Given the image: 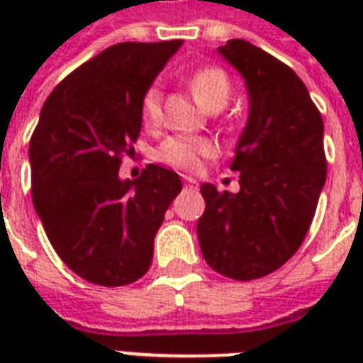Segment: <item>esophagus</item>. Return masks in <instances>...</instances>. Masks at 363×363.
Segmentation results:
<instances>
[{
  "label": "esophagus",
  "mask_w": 363,
  "mask_h": 363,
  "mask_svg": "<svg viewBox=\"0 0 363 363\" xmlns=\"http://www.w3.org/2000/svg\"><path fill=\"white\" fill-rule=\"evenodd\" d=\"M184 190L196 192V190H198V181L192 179V177H184Z\"/></svg>",
  "instance_id": "34e87169"
}]
</instances>
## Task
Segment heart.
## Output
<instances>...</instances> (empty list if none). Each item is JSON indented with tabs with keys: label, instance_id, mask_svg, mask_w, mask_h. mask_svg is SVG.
I'll list each match as a JSON object with an SVG mask.
<instances>
[{
	"label": "heart",
	"instance_id": "b5f03b06",
	"mask_svg": "<svg viewBox=\"0 0 363 363\" xmlns=\"http://www.w3.org/2000/svg\"><path fill=\"white\" fill-rule=\"evenodd\" d=\"M194 98L205 109L216 104L226 105L232 84L226 71L220 67H201L190 77ZM162 118V90L158 84H150L141 98V121L145 125H156ZM215 154V145L201 137L171 135L162 141L156 150V160L162 164L184 171H196L203 162Z\"/></svg>",
	"mask_w": 363,
	"mask_h": 363
}]
</instances>
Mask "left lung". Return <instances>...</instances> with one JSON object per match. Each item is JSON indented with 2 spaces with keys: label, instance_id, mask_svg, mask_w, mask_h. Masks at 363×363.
Returning <instances> with one entry per match:
<instances>
[{
  "label": "left lung",
  "instance_id": "left-lung-1",
  "mask_svg": "<svg viewBox=\"0 0 363 363\" xmlns=\"http://www.w3.org/2000/svg\"><path fill=\"white\" fill-rule=\"evenodd\" d=\"M218 52L247 82L250 111L235 148L238 194L201 184L198 238L220 275L252 281L277 271L301 247L326 182L324 122L303 81L245 39Z\"/></svg>",
  "mask_w": 363,
  "mask_h": 363
}]
</instances>
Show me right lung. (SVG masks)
I'll return each instance as SVG.
<instances>
[{
    "instance_id": "add662e5",
    "label": "right lung",
    "mask_w": 363,
    "mask_h": 363,
    "mask_svg": "<svg viewBox=\"0 0 363 363\" xmlns=\"http://www.w3.org/2000/svg\"><path fill=\"white\" fill-rule=\"evenodd\" d=\"M182 39L118 43L54 88L30 141L31 198L54 250L99 286H124L152 264L154 238L182 190L175 171L148 164L118 177L141 133V98Z\"/></svg>"
}]
</instances>
